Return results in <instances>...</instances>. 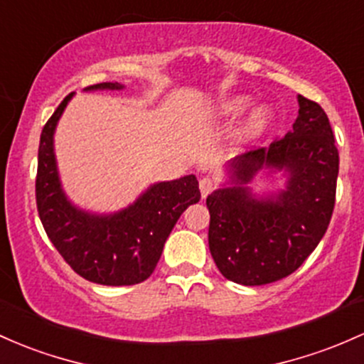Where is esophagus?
Here are the masks:
<instances>
[{"label":"esophagus","mask_w":364,"mask_h":364,"mask_svg":"<svg viewBox=\"0 0 364 364\" xmlns=\"http://www.w3.org/2000/svg\"><path fill=\"white\" fill-rule=\"evenodd\" d=\"M200 193H202V198H205L207 195L209 193H213V190H214V181L210 178H202L200 179Z\"/></svg>","instance_id":"1"}]
</instances>
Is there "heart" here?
I'll use <instances>...</instances> for the list:
<instances>
[{
  "mask_svg": "<svg viewBox=\"0 0 364 364\" xmlns=\"http://www.w3.org/2000/svg\"><path fill=\"white\" fill-rule=\"evenodd\" d=\"M250 105V100L247 97H231L223 100L218 105L213 114L215 119H223V121H230V119L238 117L243 112L247 110V107ZM271 121V110L267 107H257L252 110L250 117L247 119L245 126H243L242 134L245 138H254L257 134H261L266 129L267 124Z\"/></svg>",
  "mask_w": 364,
  "mask_h": 364,
  "instance_id": "heart-1",
  "label": "heart"
}]
</instances>
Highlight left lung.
Returning a JSON list of instances; mask_svg holds the SVG:
<instances>
[{
	"label": "left lung",
	"mask_w": 364,
	"mask_h": 364,
	"mask_svg": "<svg viewBox=\"0 0 364 364\" xmlns=\"http://www.w3.org/2000/svg\"><path fill=\"white\" fill-rule=\"evenodd\" d=\"M285 168L287 190L255 199L245 185L262 166ZM233 183L207 197L209 249L226 279L266 285L292 274L318 247L335 207L338 150L321 105L299 95L292 133L231 162Z\"/></svg>",
	"instance_id": "obj_1"
}]
</instances>
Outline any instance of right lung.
Returning <instances> with one entry per match:
<instances>
[{
    "instance_id": "1",
    "label": "right lung",
    "mask_w": 364,
    "mask_h": 364,
    "mask_svg": "<svg viewBox=\"0 0 364 364\" xmlns=\"http://www.w3.org/2000/svg\"><path fill=\"white\" fill-rule=\"evenodd\" d=\"M119 82H100L86 90H122ZM72 98H63L41 131L36 174V205L48 238L79 277L100 285H134L154 273L164 243L176 221L200 200L193 174L150 186L133 205L112 215L75 209L60 188L53 133Z\"/></svg>"
}]
</instances>
